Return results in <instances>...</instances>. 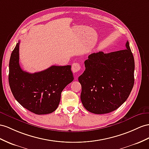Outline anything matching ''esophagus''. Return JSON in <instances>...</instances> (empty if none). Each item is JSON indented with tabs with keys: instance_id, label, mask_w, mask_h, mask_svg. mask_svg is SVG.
Listing matches in <instances>:
<instances>
[{
	"instance_id": "obj_1",
	"label": "esophagus",
	"mask_w": 149,
	"mask_h": 149,
	"mask_svg": "<svg viewBox=\"0 0 149 149\" xmlns=\"http://www.w3.org/2000/svg\"><path fill=\"white\" fill-rule=\"evenodd\" d=\"M81 69V65H80L79 63H74L72 65V70L74 73H76V72H78Z\"/></svg>"
}]
</instances>
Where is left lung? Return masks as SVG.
Segmentation results:
<instances>
[{
	"label": "left lung",
	"mask_w": 149,
	"mask_h": 149,
	"mask_svg": "<svg viewBox=\"0 0 149 149\" xmlns=\"http://www.w3.org/2000/svg\"><path fill=\"white\" fill-rule=\"evenodd\" d=\"M126 48L109 53H92L84 62L86 70L79 81L81 100L87 111L108 113L127 100L134 85L135 61L128 41Z\"/></svg>",
	"instance_id": "left-lung-1"
}]
</instances>
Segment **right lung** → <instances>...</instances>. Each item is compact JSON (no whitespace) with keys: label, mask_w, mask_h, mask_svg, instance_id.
Listing matches in <instances>:
<instances>
[{"label":"right lung","mask_w":149,"mask_h":149,"mask_svg":"<svg viewBox=\"0 0 149 149\" xmlns=\"http://www.w3.org/2000/svg\"><path fill=\"white\" fill-rule=\"evenodd\" d=\"M19 43L11 53L9 61V86L14 97L22 106L36 114L55 111L61 93L73 81L71 66L52 65L45 70L30 74L19 65Z\"/></svg>","instance_id":"right-lung-1"}]
</instances>
